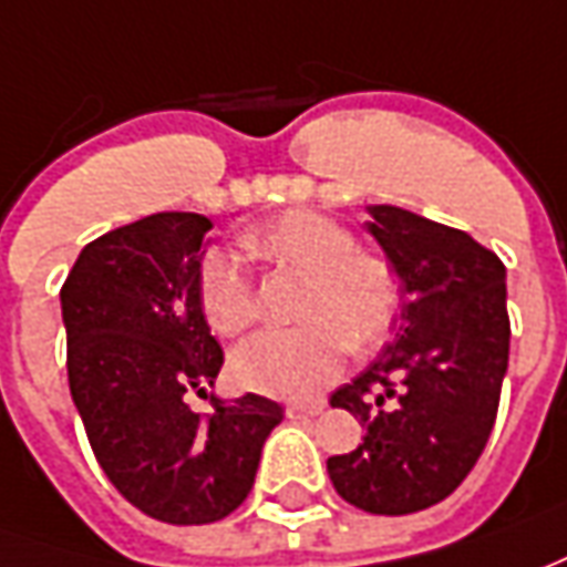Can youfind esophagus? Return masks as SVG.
I'll return each instance as SVG.
<instances>
[{
  "mask_svg": "<svg viewBox=\"0 0 567 567\" xmlns=\"http://www.w3.org/2000/svg\"><path fill=\"white\" fill-rule=\"evenodd\" d=\"M322 402H310V405H288V417L291 421H310L316 414H322Z\"/></svg>",
  "mask_w": 567,
  "mask_h": 567,
  "instance_id": "1",
  "label": "esophagus"
}]
</instances>
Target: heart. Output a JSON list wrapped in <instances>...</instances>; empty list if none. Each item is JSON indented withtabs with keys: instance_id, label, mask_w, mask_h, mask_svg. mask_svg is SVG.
<instances>
[{
	"instance_id": "obj_1",
	"label": "heart",
	"mask_w": 567,
	"mask_h": 567,
	"mask_svg": "<svg viewBox=\"0 0 567 567\" xmlns=\"http://www.w3.org/2000/svg\"><path fill=\"white\" fill-rule=\"evenodd\" d=\"M251 257L303 272L295 328H267L229 355L233 380L255 393L307 399L338 378L347 350H371L399 312V276L380 255L359 251L350 229L319 212H288L243 233ZM196 295L215 334H243L257 319L255 285L224 248L199 260Z\"/></svg>"
}]
</instances>
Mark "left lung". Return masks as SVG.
<instances>
[{
    "label": "left lung",
    "mask_w": 567,
    "mask_h": 567,
    "mask_svg": "<svg viewBox=\"0 0 567 567\" xmlns=\"http://www.w3.org/2000/svg\"><path fill=\"white\" fill-rule=\"evenodd\" d=\"M368 215L405 300L393 343L331 395L365 435L328 457V476L347 504L408 516L445 501L485 451L509 362L506 267L463 229L395 205Z\"/></svg>",
    "instance_id": "left-lung-1"
}]
</instances>
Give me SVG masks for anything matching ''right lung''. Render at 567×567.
I'll return each instance as SVG.
<instances>
[{
	"mask_svg": "<svg viewBox=\"0 0 567 567\" xmlns=\"http://www.w3.org/2000/svg\"><path fill=\"white\" fill-rule=\"evenodd\" d=\"M212 220L159 212L82 248L61 288L66 378L116 491L168 525L229 516L255 485L282 405L245 393L196 414L224 365L196 295Z\"/></svg>",
	"mask_w": 567,
	"mask_h": 567,
	"instance_id": "obj_1",
	"label": "right lung"
}]
</instances>
